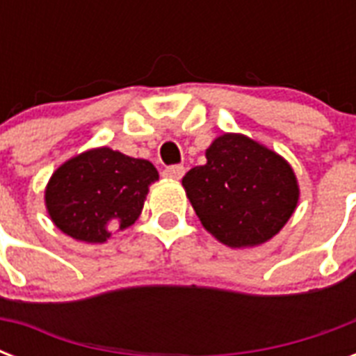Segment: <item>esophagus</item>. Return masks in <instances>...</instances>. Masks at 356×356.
I'll return each instance as SVG.
<instances>
[{
    "instance_id": "1",
    "label": "esophagus",
    "mask_w": 356,
    "mask_h": 356,
    "mask_svg": "<svg viewBox=\"0 0 356 356\" xmlns=\"http://www.w3.org/2000/svg\"><path fill=\"white\" fill-rule=\"evenodd\" d=\"M184 166H181V164H173V166H168L164 172H162V175L166 179H175V181H179V179L183 177L184 175Z\"/></svg>"
}]
</instances>
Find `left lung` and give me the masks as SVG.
Segmentation results:
<instances>
[{"label":"left lung","mask_w":356,"mask_h":356,"mask_svg":"<svg viewBox=\"0 0 356 356\" xmlns=\"http://www.w3.org/2000/svg\"><path fill=\"white\" fill-rule=\"evenodd\" d=\"M183 186L203 227L231 248L275 236L299 197L290 164L243 134L214 140L207 164L192 168Z\"/></svg>","instance_id":"8db88e82"}]
</instances>
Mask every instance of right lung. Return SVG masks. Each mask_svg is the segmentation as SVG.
<instances>
[{"mask_svg":"<svg viewBox=\"0 0 356 356\" xmlns=\"http://www.w3.org/2000/svg\"><path fill=\"white\" fill-rule=\"evenodd\" d=\"M156 179L159 172L149 161L108 147L85 151L64 162L49 179L47 212L68 236L102 243L111 236V222H118L120 229L134 223Z\"/></svg>","mask_w":356,"mask_h":356,"instance_id":"add662e5","label":"right lung"}]
</instances>
